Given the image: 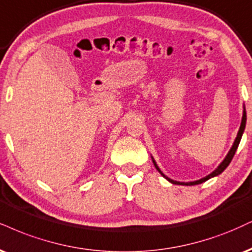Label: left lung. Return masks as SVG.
Instances as JSON below:
<instances>
[{"label": "left lung", "mask_w": 252, "mask_h": 252, "mask_svg": "<svg viewBox=\"0 0 252 252\" xmlns=\"http://www.w3.org/2000/svg\"><path fill=\"white\" fill-rule=\"evenodd\" d=\"M245 123H247V113H245V109H244V111H243V117H242V123H241V126H239V130H238L237 137H236L235 142H233L232 148H231V149H230V151L228 153V155H226V157H225V158H224L223 162L220 163V165H218V168L216 169V170L211 172L210 175H208L207 177L202 178V180H198V181H195V182H189V183H182V182H176V181H172V180H170V178H168V177H166V176H164V175L162 174V172H160V170L158 169V166H157V164H156L155 160H153L154 164H155V166H156L157 170H158V171L160 172V175H162L163 177H165L166 180H168L169 182H171V183H174V184H182V186H196V184H201V183H203V182L208 181L209 178L215 177V176H218L220 174H222V172L226 169V166H228V165L230 164V162H231V159L233 158V156H235L236 150H237L239 142H241L242 135H243L244 129H245Z\"/></svg>", "instance_id": "8db88e82"}]
</instances>
